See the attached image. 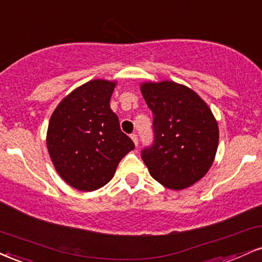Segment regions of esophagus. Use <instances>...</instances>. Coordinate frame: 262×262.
<instances>
[{
  "label": "esophagus",
  "mask_w": 262,
  "mask_h": 262,
  "mask_svg": "<svg viewBox=\"0 0 262 262\" xmlns=\"http://www.w3.org/2000/svg\"><path fill=\"white\" fill-rule=\"evenodd\" d=\"M131 140L134 141V143H135V146H138V137H137V135L136 134H132L131 135Z\"/></svg>",
  "instance_id": "1"
}]
</instances>
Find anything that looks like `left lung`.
<instances>
[{
  "instance_id": "obj_1",
  "label": "left lung",
  "mask_w": 262,
  "mask_h": 262,
  "mask_svg": "<svg viewBox=\"0 0 262 262\" xmlns=\"http://www.w3.org/2000/svg\"><path fill=\"white\" fill-rule=\"evenodd\" d=\"M141 93L153 113L155 143L142 150L150 177L171 190L193 185L214 162L216 118L196 92L177 82H143Z\"/></svg>"
}]
</instances>
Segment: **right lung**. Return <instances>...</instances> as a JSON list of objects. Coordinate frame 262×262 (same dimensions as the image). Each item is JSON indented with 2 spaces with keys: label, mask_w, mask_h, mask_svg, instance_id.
I'll return each mask as SVG.
<instances>
[{
  "label": "right lung",
  "mask_w": 262,
  "mask_h": 262,
  "mask_svg": "<svg viewBox=\"0 0 262 262\" xmlns=\"http://www.w3.org/2000/svg\"><path fill=\"white\" fill-rule=\"evenodd\" d=\"M115 81L92 79L73 89L52 113L46 146L57 174L81 191L113 179L120 161L135 148L110 107Z\"/></svg>",
  "instance_id": "add662e5"
}]
</instances>
